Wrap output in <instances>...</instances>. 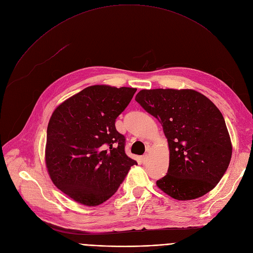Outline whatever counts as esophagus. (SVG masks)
<instances>
[{
	"label": "esophagus",
	"instance_id": "1",
	"mask_svg": "<svg viewBox=\"0 0 253 253\" xmlns=\"http://www.w3.org/2000/svg\"><path fill=\"white\" fill-rule=\"evenodd\" d=\"M148 159H149V156L148 155H143L142 157H141V162L143 163V164H145L148 162Z\"/></svg>",
	"mask_w": 253,
	"mask_h": 253
}]
</instances>
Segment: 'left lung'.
<instances>
[{
  "label": "left lung",
  "instance_id": "1",
  "mask_svg": "<svg viewBox=\"0 0 253 253\" xmlns=\"http://www.w3.org/2000/svg\"><path fill=\"white\" fill-rule=\"evenodd\" d=\"M135 100L162 124L169 148L167 174L157 187L180 201L215 188L232 158V142L216 105L193 89H142Z\"/></svg>",
  "mask_w": 253,
  "mask_h": 253
}]
</instances>
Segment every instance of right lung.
Returning <instances> with one entry per match:
<instances>
[{
  "label": "right lung",
  "mask_w": 253,
  "mask_h": 253,
  "mask_svg": "<svg viewBox=\"0 0 253 253\" xmlns=\"http://www.w3.org/2000/svg\"><path fill=\"white\" fill-rule=\"evenodd\" d=\"M136 88L89 86L61 102L47 128L45 163L56 187L74 201L97 206L119 189L131 166L115 122Z\"/></svg>",
  "instance_id": "right-lung-1"
}]
</instances>
